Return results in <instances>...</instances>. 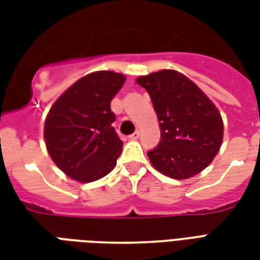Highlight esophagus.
I'll return each instance as SVG.
<instances>
[{"mask_svg": "<svg viewBox=\"0 0 260 260\" xmlns=\"http://www.w3.org/2000/svg\"><path fill=\"white\" fill-rule=\"evenodd\" d=\"M139 135H141V134H139V131H135L132 135H129V139H132V141H136V139H139Z\"/></svg>", "mask_w": 260, "mask_h": 260, "instance_id": "1", "label": "esophagus"}]
</instances>
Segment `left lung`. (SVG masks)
<instances>
[{
  "label": "left lung",
  "instance_id": "obj_1",
  "mask_svg": "<svg viewBox=\"0 0 260 260\" xmlns=\"http://www.w3.org/2000/svg\"><path fill=\"white\" fill-rule=\"evenodd\" d=\"M157 114L161 139L147 152L153 167L175 180L199 174L223 141V119L209 97L185 75L171 69L141 76Z\"/></svg>",
  "mask_w": 260,
  "mask_h": 260
}]
</instances>
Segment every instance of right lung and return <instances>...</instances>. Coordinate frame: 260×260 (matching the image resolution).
<instances>
[{
  "instance_id": "1",
  "label": "right lung",
  "mask_w": 260,
  "mask_h": 260,
  "mask_svg": "<svg viewBox=\"0 0 260 260\" xmlns=\"http://www.w3.org/2000/svg\"><path fill=\"white\" fill-rule=\"evenodd\" d=\"M125 76L99 71L83 76L65 90L48 111L46 146L53 161L72 180L91 182L107 175L122 152L114 129L111 100Z\"/></svg>"
}]
</instances>
